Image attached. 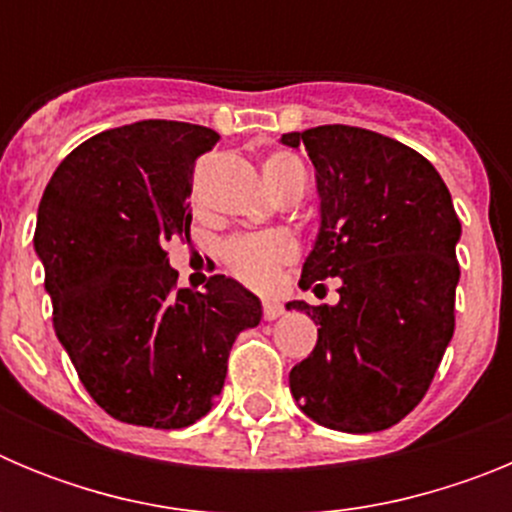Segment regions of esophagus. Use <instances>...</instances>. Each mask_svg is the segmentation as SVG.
Returning a JSON list of instances; mask_svg holds the SVG:
<instances>
[{"mask_svg": "<svg viewBox=\"0 0 512 512\" xmlns=\"http://www.w3.org/2000/svg\"><path fill=\"white\" fill-rule=\"evenodd\" d=\"M282 315H284L282 302H277V300H264V318H266V320H277V318H282Z\"/></svg>", "mask_w": 512, "mask_h": 512, "instance_id": "34e87169", "label": "esophagus"}]
</instances>
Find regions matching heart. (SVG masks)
I'll return each instance as SVG.
<instances>
[{
	"mask_svg": "<svg viewBox=\"0 0 512 512\" xmlns=\"http://www.w3.org/2000/svg\"><path fill=\"white\" fill-rule=\"evenodd\" d=\"M261 174H264L266 187L277 197L284 189L302 184L305 187V166L300 164V158L292 153H271L261 164ZM295 243L284 233H259V235H238L233 241L225 243L223 259L228 269L241 282L251 284V287H269L277 279L279 266L289 264L295 259Z\"/></svg>",
	"mask_w": 512,
	"mask_h": 512,
	"instance_id": "heart-1",
	"label": "heart"
}]
</instances>
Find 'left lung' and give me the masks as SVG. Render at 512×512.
<instances>
[{"mask_svg":"<svg viewBox=\"0 0 512 512\" xmlns=\"http://www.w3.org/2000/svg\"><path fill=\"white\" fill-rule=\"evenodd\" d=\"M315 166L320 225L300 287L338 277L336 305L287 302L318 343L289 372L302 413L343 433L400 423L454 336L461 223L449 187L405 143L351 125L282 135Z\"/></svg>","mask_w":512,"mask_h":512,"instance_id":"obj_1","label":"left lung"}]
</instances>
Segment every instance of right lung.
Instances as JSON below:
<instances>
[{"label":"right lung","mask_w":512,"mask_h":512,"mask_svg":"<svg viewBox=\"0 0 512 512\" xmlns=\"http://www.w3.org/2000/svg\"><path fill=\"white\" fill-rule=\"evenodd\" d=\"M220 135L140 120L84 140L53 171L35 253L53 328L81 384L115 420L187 428L223 392L235 336L261 323V300L217 274L176 289L166 243L189 235L192 169Z\"/></svg>","instance_id":"right-lung-1"}]
</instances>
